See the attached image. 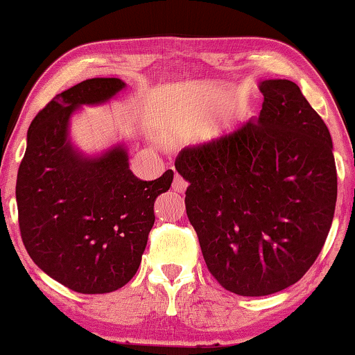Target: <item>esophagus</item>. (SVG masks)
<instances>
[{"mask_svg":"<svg viewBox=\"0 0 355 355\" xmlns=\"http://www.w3.org/2000/svg\"><path fill=\"white\" fill-rule=\"evenodd\" d=\"M172 188H173V191H177V193H184V191H187V188H188V182H184L183 177H180L177 173L175 178H173Z\"/></svg>","mask_w":355,"mask_h":355,"instance_id":"obj_1","label":"esophagus"}]
</instances>
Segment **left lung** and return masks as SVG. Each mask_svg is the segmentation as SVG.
Returning <instances> with one entry per match:
<instances>
[{"label": "left lung", "mask_w": 355, "mask_h": 355, "mask_svg": "<svg viewBox=\"0 0 355 355\" xmlns=\"http://www.w3.org/2000/svg\"><path fill=\"white\" fill-rule=\"evenodd\" d=\"M257 121L183 148L175 168L212 277L239 296L299 282L320 254L336 206L331 135L291 80H263Z\"/></svg>", "instance_id": "8db88e82"}]
</instances>
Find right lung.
I'll return each mask as SVG.
<instances>
[{
  "label": "right lung",
  "mask_w": 355,
  "mask_h": 355,
  "mask_svg": "<svg viewBox=\"0 0 355 355\" xmlns=\"http://www.w3.org/2000/svg\"><path fill=\"white\" fill-rule=\"evenodd\" d=\"M125 87L121 78H89L59 93L37 114L19 166V228L28 256L72 291L104 294L137 273L156 220L154 201L173 172L143 182L125 148L87 157L69 139V121L82 104H101Z\"/></svg>",
  "instance_id": "obj_1"
}]
</instances>
